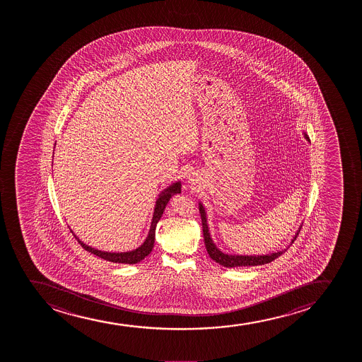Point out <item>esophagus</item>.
<instances>
[{"mask_svg":"<svg viewBox=\"0 0 362 362\" xmlns=\"http://www.w3.org/2000/svg\"><path fill=\"white\" fill-rule=\"evenodd\" d=\"M188 182H194V179H193V176H188Z\"/></svg>","mask_w":362,"mask_h":362,"instance_id":"obj_1","label":"esophagus"}]
</instances>
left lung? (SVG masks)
<instances>
[{
	"instance_id": "1",
	"label": "left lung",
	"mask_w": 362,
	"mask_h": 362,
	"mask_svg": "<svg viewBox=\"0 0 362 362\" xmlns=\"http://www.w3.org/2000/svg\"><path fill=\"white\" fill-rule=\"evenodd\" d=\"M303 135L304 139L309 141L307 134L303 133ZM199 212L200 216H202V223H203L204 241H205L206 251H208L209 256L211 257V259H214L215 262L218 263L222 267L235 268V267L262 266V264L274 261L275 258L281 256L287 250L286 247V249L267 255H233L223 252L217 247L216 244L212 240L211 233H210V228H209L208 216H206V211H205V208H204L202 202H199ZM300 227L302 226H299L298 230L295 233V237L292 238L290 245L296 240V238H297L299 230H300Z\"/></svg>"
}]
</instances>
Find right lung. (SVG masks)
<instances>
[{"mask_svg": "<svg viewBox=\"0 0 362 362\" xmlns=\"http://www.w3.org/2000/svg\"><path fill=\"white\" fill-rule=\"evenodd\" d=\"M181 181H176V182L171 183L170 186L164 188L160 193H159L156 204H154L153 215H152V221H151L150 230L146 237L145 240L142 243L141 245L136 247V249L132 250V251H125V252H108V251H101V250L95 249L92 246L87 245L86 243L81 240L77 235H76L74 230L70 228L72 234L75 235L76 239L78 240L79 244L82 245L83 249L89 251L90 254H94L98 257L104 258L106 261L113 263H124V264H135V263L141 262L142 259L151 254V251L153 249L154 239H156V228H157V223L162 217L163 212L165 210L166 204L169 203L171 197L175 194L181 193Z\"/></svg>", "mask_w": 362, "mask_h": 362, "instance_id": "right-lung-1", "label": "right lung"}]
</instances>
